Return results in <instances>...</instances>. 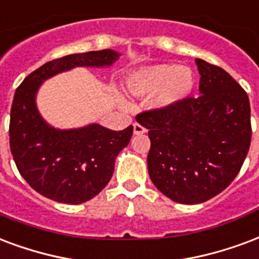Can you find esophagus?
I'll return each instance as SVG.
<instances>
[{"instance_id": "34e87169", "label": "esophagus", "mask_w": 259, "mask_h": 259, "mask_svg": "<svg viewBox=\"0 0 259 259\" xmlns=\"http://www.w3.org/2000/svg\"><path fill=\"white\" fill-rule=\"evenodd\" d=\"M133 133L135 135H143V133H145V127L140 123H135L133 124Z\"/></svg>"}]
</instances>
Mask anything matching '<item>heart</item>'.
I'll use <instances>...</instances> for the list:
<instances>
[{
  "instance_id": "b5f03b06",
  "label": "heart",
  "mask_w": 259,
  "mask_h": 259,
  "mask_svg": "<svg viewBox=\"0 0 259 259\" xmlns=\"http://www.w3.org/2000/svg\"><path fill=\"white\" fill-rule=\"evenodd\" d=\"M195 85V75L187 66H176L168 63L141 67L133 71L126 86L132 95L139 97L155 95L154 105L166 108L185 100Z\"/></svg>"
}]
</instances>
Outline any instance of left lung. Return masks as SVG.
Wrapping results in <instances>:
<instances>
[{
  "instance_id": "1",
  "label": "left lung",
  "mask_w": 259,
  "mask_h": 259,
  "mask_svg": "<svg viewBox=\"0 0 259 259\" xmlns=\"http://www.w3.org/2000/svg\"><path fill=\"white\" fill-rule=\"evenodd\" d=\"M195 63L200 96L136 116L151 140L149 177L164 196L183 204L221 193L240 171L251 143L244 89L221 67Z\"/></svg>"
}]
</instances>
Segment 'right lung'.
Returning a JSON list of instances; mask_svg holds the SVG:
<instances>
[{
  "label": "right lung",
  "mask_w": 259,
  "mask_h": 259,
  "mask_svg": "<svg viewBox=\"0 0 259 259\" xmlns=\"http://www.w3.org/2000/svg\"><path fill=\"white\" fill-rule=\"evenodd\" d=\"M119 53L111 49L75 53L45 63L24 78L15 92L9 145L19 173L48 199L79 204L95 198L112 177L115 159L129 144L133 126L115 132L92 123L60 130L48 124L35 104L48 78L74 67H110Z\"/></svg>",
  "instance_id": "right-lung-1"
}]
</instances>
